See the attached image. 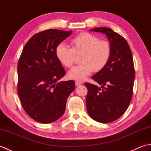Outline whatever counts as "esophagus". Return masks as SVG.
<instances>
[{
    "mask_svg": "<svg viewBox=\"0 0 151 151\" xmlns=\"http://www.w3.org/2000/svg\"><path fill=\"white\" fill-rule=\"evenodd\" d=\"M82 82H81V81H76L75 82V85H76V86H80V85H82Z\"/></svg>",
    "mask_w": 151,
    "mask_h": 151,
    "instance_id": "34e87169",
    "label": "esophagus"
}]
</instances>
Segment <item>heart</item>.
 Returning a JSON list of instances; mask_svg holds the SVG:
<instances>
[{"label": "heart", "instance_id": "1", "mask_svg": "<svg viewBox=\"0 0 151 151\" xmlns=\"http://www.w3.org/2000/svg\"><path fill=\"white\" fill-rule=\"evenodd\" d=\"M72 48L63 43L58 45L55 54L59 62L65 67H71L75 62V54H82L81 65L76 66L68 73V78L78 81H84L95 70L101 71L106 66L111 54L109 41L89 32H81L70 41Z\"/></svg>", "mask_w": 151, "mask_h": 151}]
</instances>
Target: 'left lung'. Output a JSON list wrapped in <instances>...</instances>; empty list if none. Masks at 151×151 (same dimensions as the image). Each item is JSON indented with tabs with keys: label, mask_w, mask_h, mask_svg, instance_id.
<instances>
[{
	"label": "left lung",
	"mask_w": 151,
	"mask_h": 151,
	"mask_svg": "<svg viewBox=\"0 0 151 151\" xmlns=\"http://www.w3.org/2000/svg\"><path fill=\"white\" fill-rule=\"evenodd\" d=\"M90 30L107 36L111 54L106 66L91 77L101 88L84 84L88 88L86 108L93 119L108 123L119 118L130 104L135 77L132 54L126 40L110 28L99 27Z\"/></svg>",
	"instance_id": "8db88e82"
}]
</instances>
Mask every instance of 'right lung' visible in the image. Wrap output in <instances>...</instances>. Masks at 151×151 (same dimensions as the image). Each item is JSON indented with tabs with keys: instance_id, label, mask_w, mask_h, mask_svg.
<instances>
[{
	"instance_id": "1",
	"label": "right lung",
	"mask_w": 151,
	"mask_h": 151,
	"mask_svg": "<svg viewBox=\"0 0 151 151\" xmlns=\"http://www.w3.org/2000/svg\"><path fill=\"white\" fill-rule=\"evenodd\" d=\"M71 33L49 29L34 34L19 59L17 93L26 113L39 123H52L62 117L75 88L74 81L58 82L65 70L55 54L58 45Z\"/></svg>"
}]
</instances>
